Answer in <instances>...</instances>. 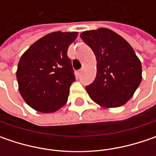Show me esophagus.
Listing matches in <instances>:
<instances>
[{
    "instance_id": "esophagus-1",
    "label": "esophagus",
    "mask_w": 156,
    "mask_h": 156,
    "mask_svg": "<svg viewBox=\"0 0 156 156\" xmlns=\"http://www.w3.org/2000/svg\"><path fill=\"white\" fill-rule=\"evenodd\" d=\"M82 71H83V69H80V70H79L78 72H77V74L80 75L81 74V73H82Z\"/></svg>"
}]
</instances>
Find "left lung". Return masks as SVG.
<instances>
[{
    "label": "left lung",
    "mask_w": 156,
    "mask_h": 156,
    "mask_svg": "<svg viewBox=\"0 0 156 156\" xmlns=\"http://www.w3.org/2000/svg\"><path fill=\"white\" fill-rule=\"evenodd\" d=\"M94 53L96 77L86 87L88 95L103 108L121 107L134 95L141 81V63L126 40L108 28L81 34Z\"/></svg>",
    "instance_id": "left-lung-1"
}]
</instances>
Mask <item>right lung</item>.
Returning <instances> with one entry per match:
<instances>
[{"instance_id":"right-lung-1","label":"right lung","mask_w":156,"mask_h":156,"mask_svg":"<svg viewBox=\"0 0 156 156\" xmlns=\"http://www.w3.org/2000/svg\"><path fill=\"white\" fill-rule=\"evenodd\" d=\"M77 32H53L41 37L21 55L16 71L19 91L29 107L53 113L68 101L75 81L67 52Z\"/></svg>"}]
</instances>
